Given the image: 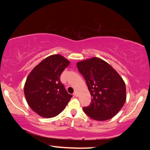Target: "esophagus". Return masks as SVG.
Returning a JSON list of instances; mask_svg holds the SVG:
<instances>
[{
	"label": "esophagus",
	"mask_w": 150,
	"mask_h": 150,
	"mask_svg": "<svg viewBox=\"0 0 150 150\" xmlns=\"http://www.w3.org/2000/svg\"><path fill=\"white\" fill-rule=\"evenodd\" d=\"M73 96L75 97H78V93H77V91H75L74 93H73Z\"/></svg>",
	"instance_id": "1"
}]
</instances>
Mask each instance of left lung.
Returning a JSON list of instances; mask_svg holds the SVG:
<instances>
[{
    "mask_svg": "<svg viewBox=\"0 0 150 150\" xmlns=\"http://www.w3.org/2000/svg\"><path fill=\"white\" fill-rule=\"evenodd\" d=\"M90 92V104L83 107L92 119L104 121L116 115L126 98V86L118 73L104 60L93 57L77 63Z\"/></svg>",
    "mask_w": 150,
    "mask_h": 150,
    "instance_id": "obj_1",
    "label": "left lung"
}]
</instances>
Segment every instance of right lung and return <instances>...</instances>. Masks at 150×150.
<instances>
[{"label":"right lung","mask_w":150,"mask_h":150,"mask_svg":"<svg viewBox=\"0 0 150 150\" xmlns=\"http://www.w3.org/2000/svg\"><path fill=\"white\" fill-rule=\"evenodd\" d=\"M69 64L61 55H51L35 67L28 75L24 85L25 97L29 106L40 116H57L72 97L60 80Z\"/></svg>","instance_id":"1"}]
</instances>
